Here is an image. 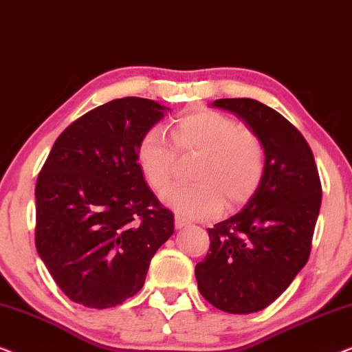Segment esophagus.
Here are the masks:
<instances>
[{
  "label": "esophagus",
  "instance_id": "obj_1",
  "mask_svg": "<svg viewBox=\"0 0 352 352\" xmlns=\"http://www.w3.org/2000/svg\"><path fill=\"white\" fill-rule=\"evenodd\" d=\"M175 224H176V229H182V228H187V226H190V221L177 214L175 219Z\"/></svg>",
  "mask_w": 352,
  "mask_h": 352
}]
</instances>
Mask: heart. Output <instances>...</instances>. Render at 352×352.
Masks as SVG:
<instances>
[{
  "label": "heart",
  "instance_id": "b5f03b06",
  "mask_svg": "<svg viewBox=\"0 0 352 352\" xmlns=\"http://www.w3.org/2000/svg\"><path fill=\"white\" fill-rule=\"evenodd\" d=\"M170 137L160 128L148 129L138 146V163L147 184L165 192L179 171V155H200L192 170L197 182L163 195L179 216L211 218L224 204L235 210L256 194L266 175L267 152L254 129L216 110H197L173 120Z\"/></svg>",
  "mask_w": 352,
  "mask_h": 352
}]
</instances>
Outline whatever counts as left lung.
Masks as SVG:
<instances>
[{"instance_id":"1","label":"left lung","mask_w":352,"mask_h":352,"mask_svg":"<svg viewBox=\"0 0 352 352\" xmlns=\"http://www.w3.org/2000/svg\"><path fill=\"white\" fill-rule=\"evenodd\" d=\"M266 144L264 179L245 208L208 229L210 252L195 266L201 296L229 314H250L277 300L305 267L322 201L309 144L276 110L254 99H218Z\"/></svg>"}]
</instances>
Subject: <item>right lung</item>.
I'll return each mask as SVG.
<instances>
[{"instance_id":"add662e5","label":"right lung","mask_w":352,"mask_h":352,"mask_svg":"<svg viewBox=\"0 0 352 352\" xmlns=\"http://www.w3.org/2000/svg\"><path fill=\"white\" fill-rule=\"evenodd\" d=\"M163 110L142 98L89 110L60 133L38 175L35 245L74 302L105 309L136 295L175 232V216L138 163L139 142Z\"/></svg>"}]
</instances>
